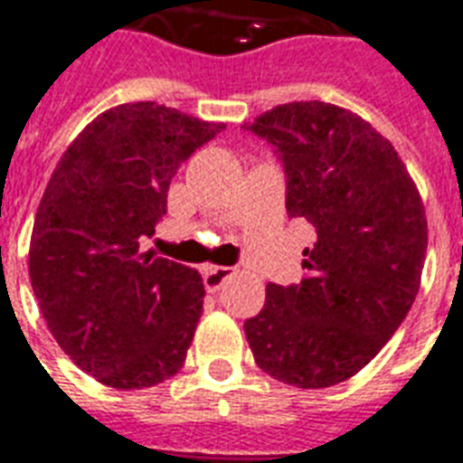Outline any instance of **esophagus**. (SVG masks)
Wrapping results in <instances>:
<instances>
[{
  "instance_id": "obj_1",
  "label": "esophagus",
  "mask_w": 463,
  "mask_h": 463,
  "mask_svg": "<svg viewBox=\"0 0 463 463\" xmlns=\"http://www.w3.org/2000/svg\"><path fill=\"white\" fill-rule=\"evenodd\" d=\"M231 277V267H206V269H203V287H206L208 294H216L218 288L223 287Z\"/></svg>"
}]
</instances>
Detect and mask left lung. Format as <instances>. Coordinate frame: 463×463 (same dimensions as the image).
<instances>
[{
  "label": "left lung",
  "instance_id": "8db88e82",
  "mask_svg": "<svg viewBox=\"0 0 463 463\" xmlns=\"http://www.w3.org/2000/svg\"><path fill=\"white\" fill-rule=\"evenodd\" d=\"M245 128L284 162L288 216L316 228L303 250L308 277L267 284L247 342L277 381L335 386L362 372L408 316L428 252L425 206L393 146L347 109L291 101Z\"/></svg>",
  "mask_w": 463,
  "mask_h": 463
}]
</instances>
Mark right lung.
Wrapping results in <instances>:
<instances>
[{
	"instance_id": "add662e5",
	"label": "right lung",
	"mask_w": 463,
	"mask_h": 463,
	"mask_svg": "<svg viewBox=\"0 0 463 463\" xmlns=\"http://www.w3.org/2000/svg\"><path fill=\"white\" fill-rule=\"evenodd\" d=\"M225 123L155 101L97 116L70 143L35 211L28 274L48 330L104 386L147 388L184 366L203 310L192 267L153 252L179 165Z\"/></svg>"
}]
</instances>
